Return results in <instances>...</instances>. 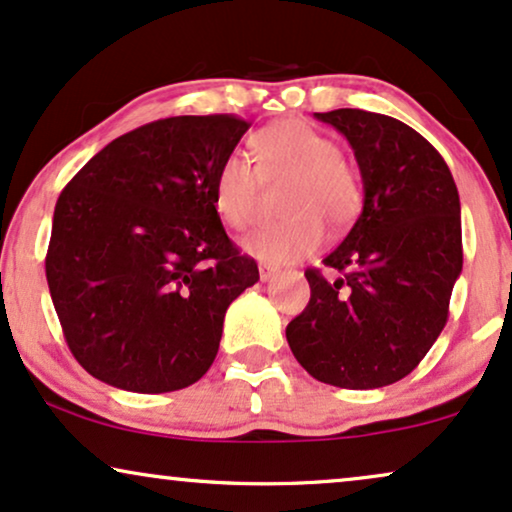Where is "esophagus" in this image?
<instances>
[{
	"label": "esophagus",
	"instance_id": "obj_1",
	"mask_svg": "<svg viewBox=\"0 0 512 512\" xmlns=\"http://www.w3.org/2000/svg\"><path fill=\"white\" fill-rule=\"evenodd\" d=\"M274 276H276V267H271V264L262 262L260 264V278H262V281H269V278H274Z\"/></svg>",
	"mask_w": 512,
	"mask_h": 512
}]
</instances>
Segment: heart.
<instances>
[{
	"instance_id": "b5f03b06",
	"label": "heart",
	"mask_w": 512,
	"mask_h": 512,
	"mask_svg": "<svg viewBox=\"0 0 512 512\" xmlns=\"http://www.w3.org/2000/svg\"><path fill=\"white\" fill-rule=\"evenodd\" d=\"M257 167L241 151L229 153L217 172L219 215L231 229H248L257 217L260 174L288 179L281 210L288 217L260 226L245 238V250L271 264L295 262L323 243L326 226L347 229L364 205L361 174L333 137L304 120H281L252 134ZM261 172L257 173L256 170Z\"/></svg>"
}]
</instances>
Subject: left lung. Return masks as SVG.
Returning a JSON list of instances; mask_svg holds the SVG:
<instances>
[{
    "mask_svg": "<svg viewBox=\"0 0 512 512\" xmlns=\"http://www.w3.org/2000/svg\"><path fill=\"white\" fill-rule=\"evenodd\" d=\"M354 148L364 210L321 269L286 338L304 371L326 385L375 390L406 378L449 319L463 269L461 200L437 148L390 115L316 113Z\"/></svg>",
    "mask_w": 512,
    "mask_h": 512,
    "instance_id": "1",
    "label": "left lung"
}]
</instances>
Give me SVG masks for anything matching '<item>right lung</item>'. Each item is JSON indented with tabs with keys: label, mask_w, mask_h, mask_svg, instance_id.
I'll return each mask as SVG.
<instances>
[{
	"label": "right lung",
	"mask_w": 512,
	"mask_h": 512,
	"mask_svg": "<svg viewBox=\"0 0 512 512\" xmlns=\"http://www.w3.org/2000/svg\"><path fill=\"white\" fill-rule=\"evenodd\" d=\"M250 122L177 115L113 139L56 200L47 283L84 371L160 394L203 378L224 314L260 281L217 215L222 160Z\"/></svg>",
	"instance_id": "right-lung-1"
}]
</instances>
